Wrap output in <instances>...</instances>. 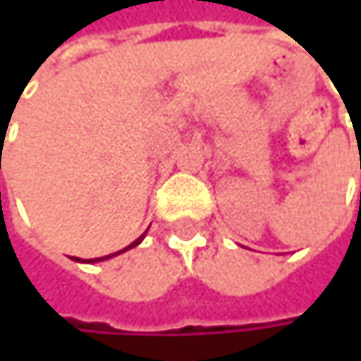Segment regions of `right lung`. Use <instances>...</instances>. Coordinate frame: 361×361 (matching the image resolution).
Here are the masks:
<instances>
[{
	"label": "right lung",
	"mask_w": 361,
	"mask_h": 361,
	"mask_svg": "<svg viewBox=\"0 0 361 361\" xmlns=\"http://www.w3.org/2000/svg\"><path fill=\"white\" fill-rule=\"evenodd\" d=\"M144 236H146V234H142V236H140L137 240H133V243H131L129 247H125V249H121V251L112 252V255H106V257H96V259H87V261H83V263H98V261H106V259H112V257H116V255H121V252H125V251H129V249H133V247H137V245H140V243L144 240ZM77 261H79V259H77Z\"/></svg>",
	"instance_id": "right-lung-1"
}]
</instances>
